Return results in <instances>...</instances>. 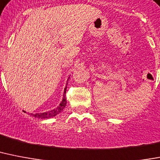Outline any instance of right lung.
<instances>
[{
	"mask_svg": "<svg viewBox=\"0 0 160 160\" xmlns=\"http://www.w3.org/2000/svg\"><path fill=\"white\" fill-rule=\"evenodd\" d=\"M70 79V76L67 79V81ZM66 90H67V86L65 87L64 89V92H63V97H62V102H60V104L58 105V107L55 108L54 109H52L50 111L48 112H38V113H30L31 116L35 117V118H40V119H48V118H53V117L57 116L58 114H59L62 110L64 109V108L66 107V105H67V98H66ZM23 112H26L25 111L23 110Z\"/></svg>",
	"mask_w": 160,
	"mask_h": 160,
	"instance_id": "add662e5",
	"label": "right lung"
}]
</instances>
